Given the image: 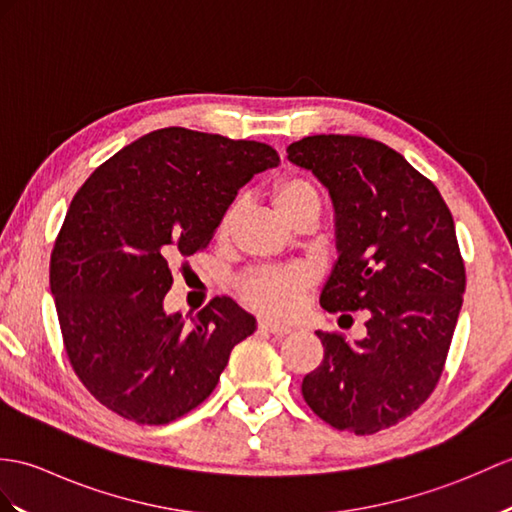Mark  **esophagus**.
<instances>
[{"label":"esophagus","instance_id":"esophagus-1","mask_svg":"<svg viewBox=\"0 0 512 512\" xmlns=\"http://www.w3.org/2000/svg\"><path fill=\"white\" fill-rule=\"evenodd\" d=\"M257 329H259V331H264V334L277 336V338H283V336H288V334H290V329H288V327H281V325H275V323H268V320H259V323H257Z\"/></svg>","mask_w":512,"mask_h":512}]
</instances>
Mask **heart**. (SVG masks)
Returning <instances> with one entry per match:
<instances>
[{
    "mask_svg": "<svg viewBox=\"0 0 512 512\" xmlns=\"http://www.w3.org/2000/svg\"><path fill=\"white\" fill-rule=\"evenodd\" d=\"M272 205H275L279 216L290 222L303 211L320 209V192L318 187L303 176H285L272 189ZM240 216V205H233L222 213L218 222V237L227 240L233 231V224ZM310 288V275L303 268H264L246 275L237 283L242 301L253 307L255 312L268 318H290L301 305L303 292Z\"/></svg>",
    "mask_w": 512,
    "mask_h": 512,
    "instance_id": "1",
    "label": "heart"
}]
</instances>
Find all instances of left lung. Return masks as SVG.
<instances>
[{
	"label": "left lung",
	"mask_w": 512,
	"mask_h": 512,
	"mask_svg": "<svg viewBox=\"0 0 512 512\" xmlns=\"http://www.w3.org/2000/svg\"><path fill=\"white\" fill-rule=\"evenodd\" d=\"M288 159L329 189L338 261L320 305L366 314V336L318 331L323 362L303 399L336 430L358 436L419 410L443 375L467 275L451 211L436 185L382 141L314 135Z\"/></svg>",
	"instance_id": "8db88e82"
}]
</instances>
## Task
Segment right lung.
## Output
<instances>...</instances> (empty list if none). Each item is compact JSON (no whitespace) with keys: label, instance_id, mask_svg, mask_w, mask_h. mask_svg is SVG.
<instances>
[{"label":"right lung","instance_id":"add662e5","mask_svg":"<svg viewBox=\"0 0 512 512\" xmlns=\"http://www.w3.org/2000/svg\"><path fill=\"white\" fill-rule=\"evenodd\" d=\"M277 163L268 144L170 126L113 154L78 189L50 288L69 364L102 406L165 425L211 395L255 318L229 296L192 323L165 314L172 266L207 248L240 187Z\"/></svg>","mask_w":512,"mask_h":512}]
</instances>
